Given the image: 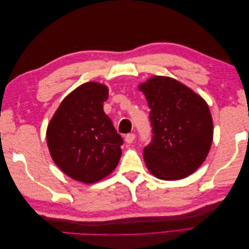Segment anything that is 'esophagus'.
Masks as SVG:
<instances>
[{"label": "esophagus", "instance_id": "obj_1", "mask_svg": "<svg viewBox=\"0 0 249 249\" xmlns=\"http://www.w3.org/2000/svg\"><path fill=\"white\" fill-rule=\"evenodd\" d=\"M135 137H136V136H135V134H133V133L126 134L124 140H125L126 143H129V144H130V143H132V142L135 140Z\"/></svg>", "mask_w": 249, "mask_h": 249}]
</instances>
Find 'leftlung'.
I'll list each match as a JSON object with an SVG mask.
<instances>
[{
    "mask_svg": "<svg viewBox=\"0 0 249 249\" xmlns=\"http://www.w3.org/2000/svg\"><path fill=\"white\" fill-rule=\"evenodd\" d=\"M145 95L153 126L152 142L143 150L147 169L164 180L196 171L213 141V119L208 104L179 81L154 76L138 86Z\"/></svg>",
    "mask_w": 249,
    "mask_h": 249,
    "instance_id": "1",
    "label": "left lung"
}]
</instances>
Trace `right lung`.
Returning a JSON list of instances; mask_svg holds the SVG:
<instances>
[{
    "label": "right lung",
    "instance_id": "right-lung-1",
    "mask_svg": "<svg viewBox=\"0 0 249 249\" xmlns=\"http://www.w3.org/2000/svg\"><path fill=\"white\" fill-rule=\"evenodd\" d=\"M109 89L87 82L60 104L47 129L53 161L67 177L93 184L109 176L122 157V136L104 112Z\"/></svg>",
    "mask_w": 249,
    "mask_h": 249
}]
</instances>
